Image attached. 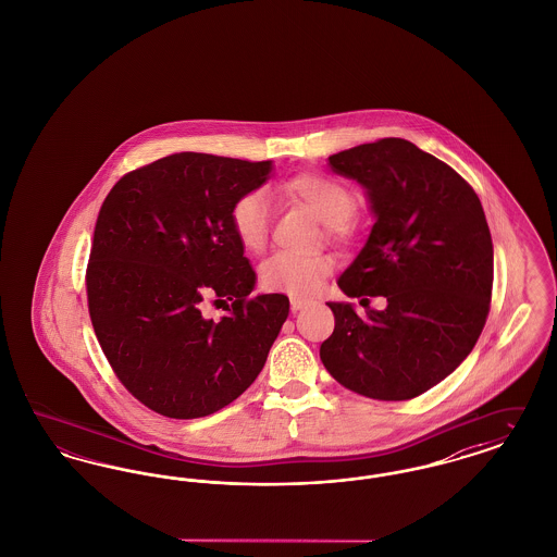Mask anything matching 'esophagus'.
<instances>
[{"label":"esophagus","mask_w":557,"mask_h":557,"mask_svg":"<svg viewBox=\"0 0 557 557\" xmlns=\"http://www.w3.org/2000/svg\"><path fill=\"white\" fill-rule=\"evenodd\" d=\"M309 305V300L307 298H290V309L292 313H296V311H300V309H305Z\"/></svg>","instance_id":"1"}]
</instances>
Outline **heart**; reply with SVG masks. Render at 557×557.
Returning a JSON list of instances; mask_svg holds the SVG:
<instances>
[{
    "instance_id": "b5f03b06",
    "label": "heart",
    "mask_w": 557,
    "mask_h": 557,
    "mask_svg": "<svg viewBox=\"0 0 557 557\" xmlns=\"http://www.w3.org/2000/svg\"><path fill=\"white\" fill-rule=\"evenodd\" d=\"M282 189L307 205L332 236H341L345 221L355 212V198L343 184L318 173H302L288 180ZM230 225L244 250L259 255L269 234V198L263 189H250L236 198L230 211ZM334 261L327 255L296 257L277 252L259 269L261 286L269 292L311 296L332 273Z\"/></svg>"
}]
</instances>
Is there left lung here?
Listing matches in <instances>:
<instances>
[{
    "instance_id": "8db88e82",
    "label": "left lung",
    "mask_w": 557,
    "mask_h": 557,
    "mask_svg": "<svg viewBox=\"0 0 557 557\" xmlns=\"http://www.w3.org/2000/svg\"><path fill=\"white\" fill-rule=\"evenodd\" d=\"M327 164L366 189L373 216L338 288L348 298L384 295L387 307L359 313L352 302H327L336 327L319 357L359 395L418 397L459 368L488 315L493 239L482 205L449 164L400 137L343 150Z\"/></svg>"
}]
</instances>
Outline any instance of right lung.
<instances>
[{
    "mask_svg": "<svg viewBox=\"0 0 557 557\" xmlns=\"http://www.w3.org/2000/svg\"><path fill=\"white\" fill-rule=\"evenodd\" d=\"M271 171L273 160L180 152L127 173L100 209L91 323L119 380L160 416L194 420L236 400L288 318V296H250L257 273L230 225L236 198ZM205 297L233 307L205 319Z\"/></svg>",
    "mask_w": 557,
    "mask_h": 557,
    "instance_id": "obj_1",
    "label": "right lung"
}]
</instances>
